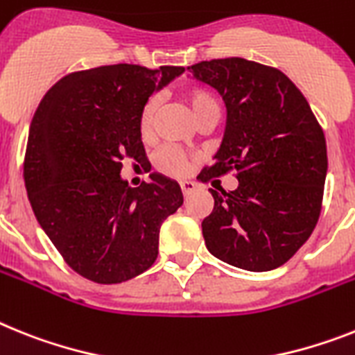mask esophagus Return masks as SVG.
<instances>
[{"instance_id":"obj_1","label":"esophagus","mask_w":355,"mask_h":355,"mask_svg":"<svg viewBox=\"0 0 355 355\" xmlns=\"http://www.w3.org/2000/svg\"><path fill=\"white\" fill-rule=\"evenodd\" d=\"M180 189H182L184 196H189L196 189V184L189 182V180H184V182H180Z\"/></svg>"}]
</instances>
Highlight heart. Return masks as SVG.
I'll return each instance as SVG.
<instances>
[{
	"instance_id": "1",
	"label": "heart",
	"mask_w": 355,
	"mask_h": 355,
	"mask_svg": "<svg viewBox=\"0 0 355 355\" xmlns=\"http://www.w3.org/2000/svg\"><path fill=\"white\" fill-rule=\"evenodd\" d=\"M182 99L198 124L204 121H218V99H216V95L213 92L204 88V86H187V88H184ZM157 110H159V99L157 97H150L142 106L141 117H139V132H141L142 139H150L151 133H153ZM155 166H157L159 171L166 173L169 177H184L189 171L191 159H189V155L175 148V146H166L157 153Z\"/></svg>"
}]
</instances>
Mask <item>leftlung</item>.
Here are the masks:
<instances>
[{"mask_svg": "<svg viewBox=\"0 0 355 355\" xmlns=\"http://www.w3.org/2000/svg\"><path fill=\"white\" fill-rule=\"evenodd\" d=\"M218 90L227 126L214 164L198 175L213 182V213L202 222L211 254L263 272L284 265L314 231L323 204L327 142L305 95L278 68L242 58L187 67ZM234 172L225 192L216 178Z\"/></svg>", "mask_w": 355, "mask_h": 355, "instance_id": "left-lung-1", "label": "left lung"}]
</instances>
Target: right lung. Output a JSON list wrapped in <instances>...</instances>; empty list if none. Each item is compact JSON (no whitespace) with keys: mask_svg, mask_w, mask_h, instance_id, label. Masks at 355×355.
Masks as SVG:
<instances>
[{"mask_svg":"<svg viewBox=\"0 0 355 355\" xmlns=\"http://www.w3.org/2000/svg\"><path fill=\"white\" fill-rule=\"evenodd\" d=\"M182 71L126 62L71 71L35 110L23 162L28 200L83 278L122 284L157 260L160 225L184 204L180 186L153 173L150 184L130 187L121 169L128 159L146 166L142 106Z\"/></svg>","mask_w":355,"mask_h":355,"instance_id":"obj_1","label":"right lung"}]
</instances>
